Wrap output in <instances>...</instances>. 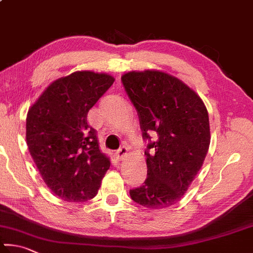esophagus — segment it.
I'll return each instance as SVG.
<instances>
[{
	"label": "esophagus",
	"mask_w": 253,
	"mask_h": 253,
	"mask_svg": "<svg viewBox=\"0 0 253 253\" xmlns=\"http://www.w3.org/2000/svg\"><path fill=\"white\" fill-rule=\"evenodd\" d=\"M128 156V148L126 147H122V148H119L116 153V157L119 160H124Z\"/></svg>",
	"instance_id": "34e87169"
}]
</instances>
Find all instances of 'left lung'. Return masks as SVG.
Instances as JSON below:
<instances>
[{
  "label": "left lung",
  "mask_w": 253,
  "mask_h": 253,
  "mask_svg": "<svg viewBox=\"0 0 253 253\" xmlns=\"http://www.w3.org/2000/svg\"><path fill=\"white\" fill-rule=\"evenodd\" d=\"M139 115L145 138L154 134L144 185L129 191L149 209L168 208L182 198L203 167L210 145L208 111L203 99L178 77L158 70L122 76Z\"/></svg>",
  "instance_id": "1"
}]
</instances>
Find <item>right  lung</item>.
<instances>
[{
  "instance_id": "obj_1",
  "label": "right lung",
  "mask_w": 253,
  "mask_h": 253,
  "mask_svg": "<svg viewBox=\"0 0 253 253\" xmlns=\"http://www.w3.org/2000/svg\"><path fill=\"white\" fill-rule=\"evenodd\" d=\"M114 82L106 73L74 72L50 83L27 112L32 158L53 194L68 203L94 198L111 166L87 114Z\"/></svg>"
}]
</instances>
